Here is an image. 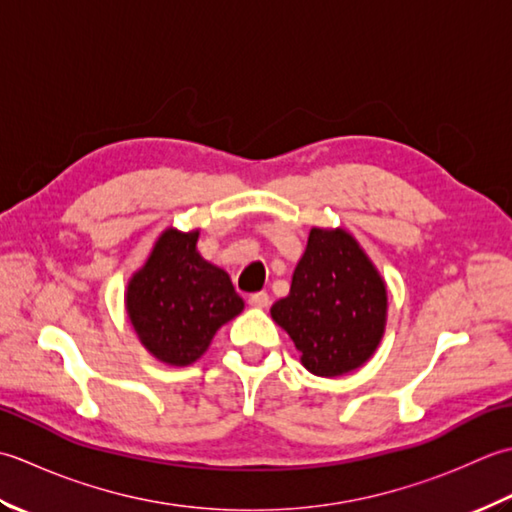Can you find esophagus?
Here are the masks:
<instances>
[{
	"mask_svg": "<svg viewBox=\"0 0 512 512\" xmlns=\"http://www.w3.org/2000/svg\"><path fill=\"white\" fill-rule=\"evenodd\" d=\"M247 302L252 307H258V309H265L269 305V294H265V291H256V294H249L247 296Z\"/></svg>",
	"mask_w": 512,
	"mask_h": 512,
	"instance_id": "34e87169",
	"label": "esophagus"
}]
</instances>
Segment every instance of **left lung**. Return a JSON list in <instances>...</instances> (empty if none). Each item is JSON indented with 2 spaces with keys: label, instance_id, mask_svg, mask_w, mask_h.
<instances>
[{
  "label": "left lung",
  "instance_id": "8db88e82",
  "mask_svg": "<svg viewBox=\"0 0 512 512\" xmlns=\"http://www.w3.org/2000/svg\"><path fill=\"white\" fill-rule=\"evenodd\" d=\"M387 307V285L356 238L342 227H314L289 296L271 305V318L294 340L302 367L336 378L373 356Z\"/></svg>",
  "mask_w": 512,
  "mask_h": 512
}]
</instances>
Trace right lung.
Returning <instances> with one entry per match:
<instances>
[{
    "instance_id": "1",
    "label": "right lung",
    "mask_w": 512,
    "mask_h": 512,
    "mask_svg": "<svg viewBox=\"0 0 512 512\" xmlns=\"http://www.w3.org/2000/svg\"><path fill=\"white\" fill-rule=\"evenodd\" d=\"M198 229L168 227L125 289V309L141 344L156 360L187 367L245 302L227 271L196 252Z\"/></svg>"
}]
</instances>
